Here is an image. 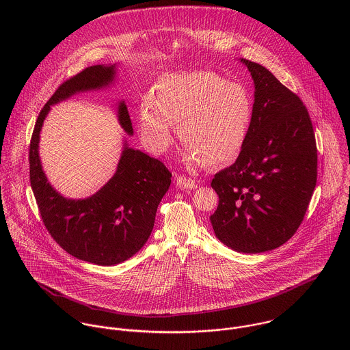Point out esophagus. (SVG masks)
I'll return each mask as SVG.
<instances>
[{
    "instance_id": "obj_1",
    "label": "esophagus",
    "mask_w": 350,
    "mask_h": 350,
    "mask_svg": "<svg viewBox=\"0 0 350 350\" xmlns=\"http://www.w3.org/2000/svg\"><path fill=\"white\" fill-rule=\"evenodd\" d=\"M176 186L182 190H193L198 187V183L191 179V178H186V176H178L176 178Z\"/></svg>"
}]
</instances>
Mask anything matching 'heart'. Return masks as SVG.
I'll list each match as a JSON object with an SVG mask.
<instances>
[{"label":"heart","instance_id":"heart-1","mask_svg":"<svg viewBox=\"0 0 350 350\" xmlns=\"http://www.w3.org/2000/svg\"><path fill=\"white\" fill-rule=\"evenodd\" d=\"M253 114L247 88L211 71L171 72L160 78L156 96H146L139 109L143 143L153 153H164L172 143V129L193 164L232 161L245 144Z\"/></svg>","mask_w":350,"mask_h":350}]
</instances>
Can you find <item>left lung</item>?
I'll return each mask as SVG.
<instances>
[{"label":"left lung","instance_id":"left-lung-1","mask_svg":"<svg viewBox=\"0 0 350 350\" xmlns=\"http://www.w3.org/2000/svg\"><path fill=\"white\" fill-rule=\"evenodd\" d=\"M254 82L248 136L237 160L214 175L218 207L210 221L226 247L275 250L304 218L317 185V143L299 97L258 63L241 59Z\"/></svg>","mask_w":350,"mask_h":350}]
</instances>
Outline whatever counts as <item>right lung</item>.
Segmentation results:
<instances>
[{"label": "right lung", "mask_w": 350, "mask_h": 350, "mask_svg": "<svg viewBox=\"0 0 350 350\" xmlns=\"http://www.w3.org/2000/svg\"><path fill=\"white\" fill-rule=\"evenodd\" d=\"M114 75L116 64H97L63 82L42 109L29 146L31 187L51 237L71 256L106 267L128 260L144 247L172 174L160 160L124 143L113 178L86 200H67L46 178L39 139L51 105L81 92L106 88ZM118 121L128 135L133 133L124 100L118 103Z\"/></svg>", "instance_id": "obj_1"}]
</instances>
